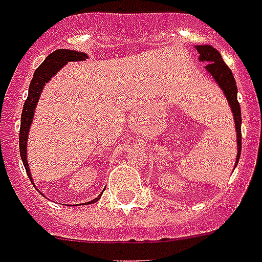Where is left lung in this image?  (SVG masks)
<instances>
[{"label":"left lung","instance_id":"obj_1","mask_svg":"<svg viewBox=\"0 0 262 262\" xmlns=\"http://www.w3.org/2000/svg\"><path fill=\"white\" fill-rule=\"evenodd\" d=\"M194 49L199 52L200 61H204L208 65L205 69L208 73L212 74L219 86L225 94L226 100L229 102L230 109H232L233 118H234V124H236V133H237V157L236 165L239 160L241 155V107H239L238 100H237V86L236 80L233 77L232 70L228 68L224 62L223 57L217 52L213 46L210 45H195Z\"/></svg>","mask_w":262,"mask_h":262}]
</instances>
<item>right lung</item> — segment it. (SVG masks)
<instances>
[{
    "instance_id": "add662e5",
    "label": "right lung",
    "mask_w": 262,
    "mask_h": 262,
    "mask_svg": "<svg viewBox=\"0 0 262 262\" xmlns=\"http://www.w3.org/2000/svg\"><path fill=\"white\" fill-rule=\"evenodd\" d=\"M88 58L86 53L77 52V50H69V49H58L56 52L50 53L49 56L46 57L37 70L34 72V76L32 78V82L29 85V94L26 98L25 104H24L23 114H21V127H19V155H21V160L24 162V166L26 169V173L29 176L30 181L33 182L32 173H30L29 164H28V153H26V145H28V136H29V127L32 125L33 116H34V109L37 106L38 98L41 96L45 83L52 78L54 74L61 69V68L68 62L72 61H83ZM100 195L97 199L92 200V204L98 201Z\"/></svg>"
}]
</instances>
